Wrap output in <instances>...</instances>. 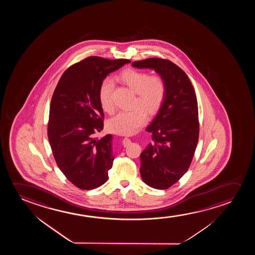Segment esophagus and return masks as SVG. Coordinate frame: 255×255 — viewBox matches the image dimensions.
Returning a JSON list of instances; mask_svg holds the SVG:
<instances>
[{"mask_svg":"<svg viewBox=\"0 0 255 255\" xmlns=\"http://www.w3.org/2000/svg\"><path fill=\"white\" fill-rule=\"evenodd\" d=\"M129 143H130V139H129V137H125V138L123 139V144H124V146H127V145H129Z\"/></svg>","mask_w":255,"mask_h":255,"instance_id":"obj_1","label":"esophagus"}]
</instances>
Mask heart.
Wrapping results in <instances>:
<instances>
[{"label":"heart","instance_id":"b5f03b06","mask_svg":"<svg viewBox=\"0 0 255 255\" xmlns=\"http://www.w3.org/2000/svg\"><path fill=\"white\" fill-rule=\"evenodd\" d=\"M119 80L127 87L136 92V98L130 111L119 112L108 123L109 129L119 134H131L136 132L146 122L147 113L153 114L160 108L166 95V83L158 75L150 76L143 70L127 69L119 76ZM113 84L112 80L105 79L102 82L98 91V97L102 108L105 112H114L112 101Z\"/></svg>","mask_w":255,"mask_h":255}]
</instances>
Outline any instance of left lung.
<instances>
[{
  "mask_svg": "<svg viewBox=\"0 0 255 255\" xmlns=\"http://www.w3.org/2000/svg\"><path fill=\"white\" fill-rule=\"evenodd\" d=\"M138 69H152L166 83V95L146 131L152 143L140 154V175L150 187H171L188 171L199 141L195 91L187 75L171 61L147 58L133 62Z\"/></svg>",
  "mask_w": 255,
  "mask_h": 255,
  "instance_id": "obj_1",
  "label": "left lung"
}]
</instances>
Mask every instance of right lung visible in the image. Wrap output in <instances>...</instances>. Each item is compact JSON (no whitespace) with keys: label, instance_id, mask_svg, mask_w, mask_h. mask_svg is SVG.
Segmentation results:
<instances>
[{"label":"right lung","instance_id":"right-lung-1","mask_svg":"<svg viewBox=\"0 0 255 255\" xmlns=\"http://www.w3.org/2000/svg\"><path fill=\"white\" fill-rule=\"evenodd\" d=\"M129 63L89 56L64 71L53 93L49 144L57 166L78 188H98L108 180L114 160L112 135L96 137L105 118L98 91L109 74Z\"/></svg>","mask_w":255,"mask_h":255}]
</instances>
